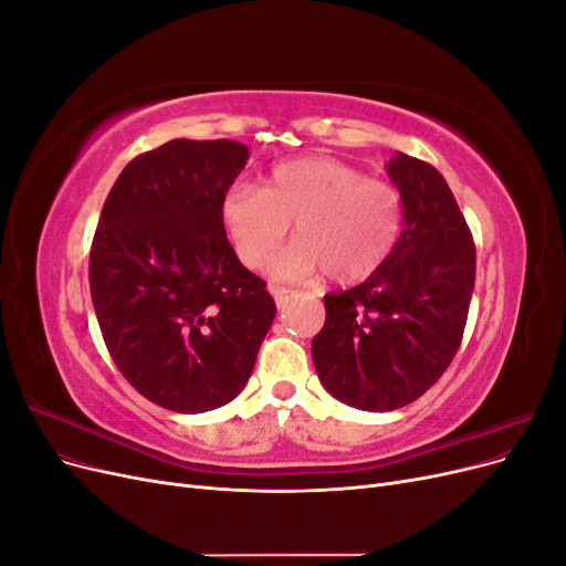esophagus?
<instances>
[{
	"label": "esophagus",
	"instance_id": "obj_1",
	"mask_svg": "<svg viewBox=\"0 0 566 566\" xmlns=\"http://www.w3.org/2000/svg\"><path fill=\"white\" fill-rule=\"evenodd\" d=\"M271 295H273V300H276V304L279 306H283L290 297H293L295 293H293V290H287V287H279V285H273L271 287Z\"/></svg>",
	"mask_w": 566,
	"mask_h": 566
}]
</instances>
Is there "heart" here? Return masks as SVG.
<instances>
[{
	"label": "heart",
	"mask_w": 566,
	"mask_h": 566,
	"mask_svg": "<svg viewBox=\"0 0 566 566\" xmlns=\"http://www.w3.org/2000/svg\"><path fill=\"white\" fill-rule=\"evenodd\" d=\"M219 212L248 269L271 260L296 219L297 238L271 264L279 281H310L323 271L337 283L366 281L389 260L403 227L397 186L328 156L281 163L264 188L233 184Z\"/></svg>",
	"instance_id": "1"
}]
</instances>
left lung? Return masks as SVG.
I'll use <instances>...</instances> for the list:
<instances>
[{"mask_svg": "<svg viewBox=\"0 0 566 566\" xmlns=\"http://www.w3.org/2000/svg\"><path fill=\"white\" fill-rule=\"evenodd\" d=\"M387 175L403 202L399 243L361 285L323 297L312 342L323 387L373 413L416 401L449 368L476 271L472 233L439 169L397 153Z\"/></svg>", "mask_w": 566, "mask_h": 566, "instance_id": "left-lung-1", "label": "left lung"}]
</instances>
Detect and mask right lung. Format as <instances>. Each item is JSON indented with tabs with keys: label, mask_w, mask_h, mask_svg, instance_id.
<instances>
[{
	"label": "right lung",
	"mask_w": 566,
	"mask_h": 566,
	"mask_svg": "<svg viewBox=\"0 0 566 566\" xmlns=\"http://www.w3.org/2000/svg\"><path fill=\"white\" fill-rule=\"evenodd\" d=\"M248 156L229 139L142 153L113 184L94 233L90 287L106 347L136 391L177 413L235 399L276 316L219 212Z\"/></svg>",
	"instance_id": "add662e5"
}]
</instances>
